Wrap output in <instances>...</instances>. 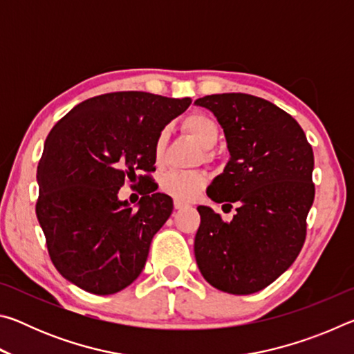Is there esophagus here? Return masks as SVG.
I'll return each mask as SVG.
<instances>
[{
	"label": "esophagus",
	"mask_w": 354,
	"mask_h": 354,
	"mask_svg": "<svg viewBox=\"0 0 354 354\" xmlns=\"http://www.w3.org/2000/svg\"><path fill=\"white\" fill-rule=\"evenodd\" d=\"M173 206H175V209H183V207H185V206H189L187 205V203H185V201H183V200H175V201H173Z\"/></svg>",
	"instance_id": "34e87169"
}]
</instances>
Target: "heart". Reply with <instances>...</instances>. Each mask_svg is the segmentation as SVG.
Returning <instances> with one entry per match:
<instances>
[{
    "instance_id": "1",
    "label": "heart",
    "mask_w": 354,
    "mask_h": 354,
    "mask_svg": "<svg viewBox=\"0 0 354 354\" xmlns=\"http://www.w3.org/2000/svg\"><path fill=\"white\" fill-rule=\"evenodd\" d=\"M184 131L194 139L201 148L211 149L217 145L220 137V128L217 122L206 113L195 112L184 120ZM167 147V131L162 129L158 134L153 145L154 162L160 165L164 160ZM207 156V154H206ZM207 178L203 171H169L160 179V189L167 195L178 200H192L200 194L206 185Z\"/></svg>"
}]
</instances>
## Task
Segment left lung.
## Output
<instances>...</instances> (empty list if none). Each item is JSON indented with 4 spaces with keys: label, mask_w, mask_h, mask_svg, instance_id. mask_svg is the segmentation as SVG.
<instances>
[{
    "label": "left lung",
    "mask_w": 354,
    "mask_h": 354,
    "mask_svg": "<svg viewBox=\"0 0 354 354\" xmlns=\"http://www.w3.org/2000/svg\"><path fill=\"white\" fill-rule=\"evenodd\" d=\"M195 104L214 113L231 154L207 196L237 206L231 221L196 207L195 259L215 289L250 295L281 277L303 248L315 195L313 147L295 118L263 98L218 93Z\"/></svg>",
    "instance_id": "obj_1"
}]
</instances>
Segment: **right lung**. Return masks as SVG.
Listing matches in <instances>:
<instances>
[{
  "label": "right lung",
  "instance_id": "right-lung-1",
  "mask_svg": "<svg viewBox=\"0 0 354 354\" xmlns=\"http://www.w3.org/2000/svg\"><path fill=\"white\" fill-rule=\"evenodd\" d=\"M190 98L113 92L75 106L48 134L37 167L35 214L57 272L95 295L134 283L173 200L148 175L137 209L118 200L124 181L154 171L158 134Z\"/></svg>",
  "mask_w": 354,
  "mask_h": 354
}]
</instances>
